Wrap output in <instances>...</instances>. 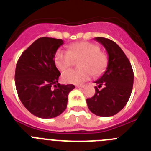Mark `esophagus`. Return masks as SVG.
I'll use <instances>...</instances> for the list:
<instances>
[{"instance_id":"34e87169","label":"esophagus","mask_w":151,"mask_h":151,"mask_svg":"<svg viewBox=\"0 0 151 151\" xmlns=\"http://www.w3.org/2000/svg\"><path fill=\"white\" fill-rule=\"evenodd\" d=\"M77 88H84L85 87V85H76Z\"/></svg>"}]
</instances>
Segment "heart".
I'll return each mask as SVG.
<instances>
[{"label":"heart","instance_id":"b5f03b06","mask_svg":"<svg viewBox=\"0 0 151 151\" xmlns=\"http://www.w3.org/2000/svg\"><path fill=\"white\" fill-rule=\"evenodd\" d=\"M100 47L88 41H80L72 44L68 50L58 49L54 56L56 66L64 71L73 66L76 60H81L78 66L82 69H69L62 75V78L66 83L81 84L86 82L94 75H99L106 68L107 57L100 51Z\"/></svg>","mask_w":151,"mask_h":151}]
</instances>
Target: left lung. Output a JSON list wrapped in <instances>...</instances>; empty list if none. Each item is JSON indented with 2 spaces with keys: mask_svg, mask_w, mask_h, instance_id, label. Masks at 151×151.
Listing matches in <instances>:
<instances>
[{
  "mask_svg": "<svg viewBox=\"0 0 151 151\" xmlns=\"http://www.w3.org/2000/svg\"><path fill=\"white\" fill-rule=\"evenodd\" d=\"M94 39L104 47L108 54L106 71L95 81V94L86 99L91 113L99 116L115 115L126 105L132 91L134 73L128 57L116 43L108 38ZM103 86L102 89H98Z\"/></svg>",
  "mask_w": 151,
  "mask_h": 151,
  "instance_id": "left-lung-1",
  "label": "left lung"
}]
</instances>
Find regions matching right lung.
<instances>
[{
	"label": "right lung",
	"mask_w": 151,
	"mask_h": 151,
	"mask_svg": "<svg viewBox=\"0 0 151 151\" xmlns=\"http://www.w3.org/2000/svg\"><path fill=\"white\" fill-rule=\"evenodd\" d=\"M62 39L42 37L34 41L18 60L15 83L24 106L39 118L57 117L66 110L73 85H60V73L54 58ZM54 86L55 88L52 89Z\"/></svg>",
	"instance_id": "obj_1"
}]
</instances>
